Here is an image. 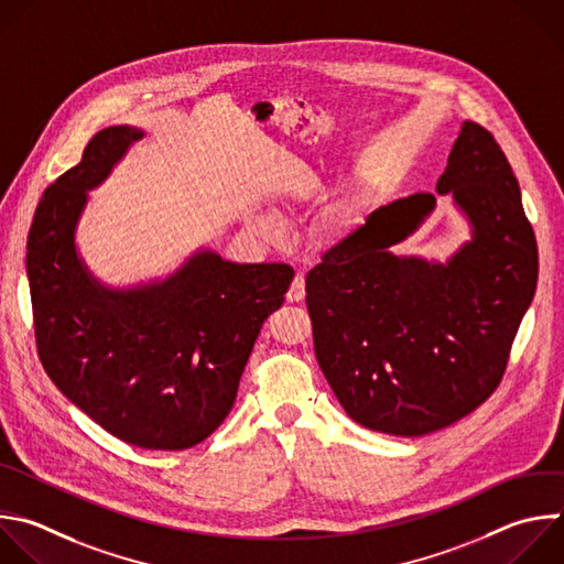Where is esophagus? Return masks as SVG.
<instances>
[{
  "instance_id": "1",
  "label": "esophagus",
  "mask_w": 564,
  "mask_h": 564,
  "mask_svg": "<svg viewBox=\"0 0 564 564\" xmlns=\"http://www.w3.org/2000/svg\"><path fill=\"white\" fill-rule=\"evenodd\" d=\"M288 301L290 303H296V301H303V296H305V276L301 274V272H296V276L292 279V283H290V288H288Z\"/></svg>"
}]
</instances>
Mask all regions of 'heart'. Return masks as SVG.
<instances>
[{
	"mask_svg": "<svg viewBox=\"0 0 564 564\" xmlns=\"http://www.w3.org/2000/svg\"><path fill=\"white\" fill-rule=\"evenodd\" d=\"M261 228L270 230V228H272V219H261Z\"/></svg>",
	"mask_w": 564,
	"mask_h": 564,
	"instance_id": "b5f03b06",
	"label": "heart"
}]
</instances>
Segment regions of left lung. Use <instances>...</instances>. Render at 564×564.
Listing matches in <instances>:
<instances>
[{
    "mask_svg": "<svg viewBox=\"0 0 564 564\" xmlns=\"http://www.w3.org/2000/svg\"><path fill=\"white\" fill-rule=\"evenodd\" d=\"M436 191L474 226L447 265L388 250L434 210L416 193L367 215L305 279L332 392L358 425L394 436L443 430L496 392L538 283L518 178L487 128L463 123Z\"/></svg>",
    "mask_w": 564,
    "mask_h": 564,
    "instance_id": "obj_1",
    "label": "left lung"
}]
</instances>
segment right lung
Instances as JSON below:
<instances>
[{
    "instance_id": "add662e5",
    "label": "right lung",
    "mask_w": 564,
    "mask_h": 564,
    "mask_svg": "<svg viewBox=\"0 0 564 564\" xmlns=\"http://www.w3.org/2000/svg\"><path fill=\"white\" fill-rule=\"evenodd\" d=\"M137 139L130 126L99 130L46 187L26 272L37 354L53 383L112 436L174 452L206 441L232 410L259 329L294 270L202 252L161 285L99 288L77 259L75 224L86 191Z\"/></svg>"
}]
</instances>
